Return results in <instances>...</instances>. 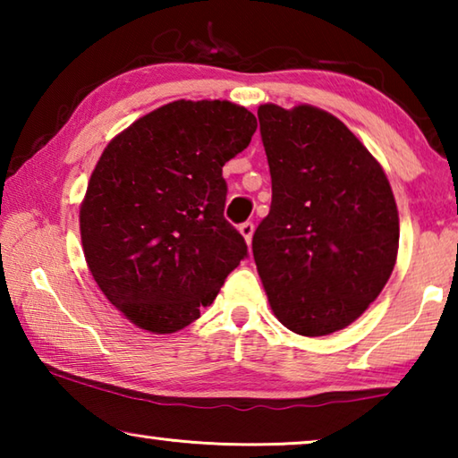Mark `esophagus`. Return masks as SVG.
<instances>
[{"label":"esophagus","mask_w":458,"mask_h":458,"mask_svg":"<svg viewBox=\"0 0 458 458\" xmlns=\"http://www.w3.org/2000/svg\"><path fill=\"white\" fill-rule=\"evenodd\" d=\"M238 232H240V234L244 236L246 244H250L252 234H254V224H252V222H244V224H240V226H238Z\"/></svg>","instance_id":"esophagus-1"}]
</instances>
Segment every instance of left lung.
Segmentation results:
<instances>
[{
    "instance_id": "left-lung-1",
    "label": "left lung",
    "mask_w": 458,
    "mask_h": 458,
    "mask_svg": "<svg viewBox=\"0 0 458 458\" xmlns=\"http://www.w3.org/2000/svg\"><path fill=\"white\" fill-rule=\"evenodd\" d=\"M273 204L252 236L270 309L321 337L352 325L390 278L400 218L382 165L331 113L259 106Z\"/></svg>"
}]
</instances>
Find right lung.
Returning <instances> with one entry per match:
<instances>
[{"label":"right lung","instance_id":"1","mask_svg":"<svg viewBox=\"0 0 458 458\" xmlns=\"http://www.w3.org/2000/svg\"><path fill=\"white\" fill-rule=\"evenodd\" d=\"M257 117L230 100H174L111 139L81 204L82 252L105 297L149 333H175L210 307L246 257L224 218L222 167Z\"/></svg>","mask_w":458,"mask_h":458}]
</instances>
